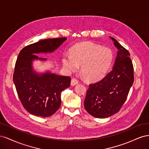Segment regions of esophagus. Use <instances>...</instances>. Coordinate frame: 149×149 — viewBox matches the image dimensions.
Masks as SVG:
<instances>
[{"instance_id": "34e87169", "label": "esophagus", "mask_w": 149, "mask_h": 149, "mask_svg": "<svg viewBox=\"0 0 149 149\" xmlns=\"http://www.w3.org/2000/svg\"><path fill=\"white\" fill-rule=\"evenodd\" d=\"M77 84H78V81L75 79V78H73L71 81V86H74L76 85Z\"/></svg>"}]
</instances>
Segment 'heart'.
<instances>
[{"label": "heart", "instance_id": "heart-1", "mask_svg": "<svg viewBox=\"0 0 149 149\" xmlns=\"http://www.w3.org/2000/svg\"><path fill=\"white\" fill-rule=\"evenodd\" d=\"M110 49L91 42L76 45L71 50V55L63 57V65L69 72H74L81 65V73L89 81L101 78L107 73L112 61Z\"/></svg>", "mask_w": 149, "mask_h": 149}]
</instances>
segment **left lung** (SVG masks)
Wrapping results in <instances>:
<instances>
[{"label":"left lung","instance_id":"left-lung-1","mask_svg":"<svg viewBox=\"0 0 149 149\" xmlns=\"http://www.w3.org/2000/svg\"><path fill=\"white\" fill-rule=\"evenodd\" d=\"M110 38L118 49L113 68L100 81L89 84L84 102L85 109L97 118H108L120 109L134 79L129 52Z\"/></svg>","mask_w":149,"mask_h":149}]
</instances>
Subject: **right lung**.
I'll list each match as a JSON object with an SVG mask.
<instances>
[{
	"label": "right lung",
	"mask_w": 149,
	"mask_h": 149,
	"mask_svg": "<svg viewBox=\"0 0 149 149\" xmlns=\"http://www.w3.org/2000/svg\"><path fill=\"white\" fill-rule=\"evenodd\" d=\"M67 38L45 39L29 45L20 52L17 59L13 81L24 107L29 113L40 117H49L55 113L61 106V93L69 88L71 78L50 71L40 73L33 70L35 60L45 61L38 58V53H52Z\"/></svg>",
	"instance_id": "add662e5"
}]
</instances>
